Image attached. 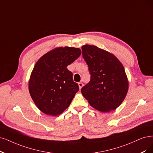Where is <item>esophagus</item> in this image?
Listing matches in <instances>:
<instances>
[{
  "instance_id": "esophagus-1",
  "label": "esophagus",
  "mask_w": 153,
  "mask_h": 153,
  "mask_svg": "<svg viewBox=\"0 0 153 153\" xmlns=\"http://www.w3.org/2000/svg\"><path fill=\"white\" fill-rule=\"evenodd\" d=\"M78 85H79V89H81L83 86V84H82V82H80L78 83Z\"/></svg>"
}]
</instances>
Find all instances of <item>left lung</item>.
<instances>
[{
  "label": "left lung",
  "instance_id": "8db88e82",
  "mask_svg": "<svg viewBox=\"0 0 153 153\" xmlns=\"http://www.w3.org/2000/svg\"><path fill=\"white\" fill-rule=\"evenodd\" d=\"M82 52L91 74L89 82L81 89L82 96L100 111L115 110L123 102L128 89L122 64L114 55L94 45H83Z\"/></svg>",
  "mask_w": 153,
  "mask_h": 153
}]
</instances>
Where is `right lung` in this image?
<instances>
[{"mask_svg":"<svg viewBox=\"0 0 153 153\" xmlns=\"http://www.w3.org/2000/svg\"><path fill=\"white\" fill-rule=\"evenodd\" d=\"M81 54L79 48L58 47L43 55L34 67L29 80L30 94L38 109L57 116L69 106L79 90L67 67Z\"/></svg>","mask_w":153,"mask_h":153,"instance_id":"obj_1","label":"right lung"}]
</instances>
